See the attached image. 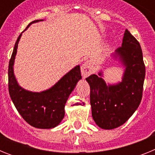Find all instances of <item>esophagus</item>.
Instances as JSON below:
<instances>
[{
  "mask_svg": "<svg viewBox=\"0 0 155 155\" xmlns=\"http://www.w3.org/2000/svg\"><path fill=\"white\" fill-rule=\"evenodd\" d=\"M81 74L84 78L89 76L91 73H92V66H91V63L88 61H86L84 64L81 65Z\"/></svg>",
  "mask_w": 155,
  "mask_h": 155,
  "instance_id": "obj_1",
  "label": "esophagus"
}]
</instances>
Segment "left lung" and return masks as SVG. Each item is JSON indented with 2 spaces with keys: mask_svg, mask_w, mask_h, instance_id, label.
Returning a JSON list of instances; mask_svg holds the SVG:
<instances>
[{
  "mask_svg": "<svg viewBox=\"0 0 155 155\" xmlns=\"http://www.w3.org/2000/svg\"><path fill=\"white\" fill-rule=\"evenodd\" d=\"M124 72L122 81L116 84L105 83L103 71L86 78L90 86L91 114L95 124L104 130L120 127L137 109L142 98L145 66L141 47L126 29L121 47L112 54Z\"/></svg>",
  "mask_w": 155,
  "mask_h": 155,
  "instance_id": "obj_1",
  "label": "left lung"
}]
</instances>
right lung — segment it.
<instances>
[{"label":"right lung","mask_w":155,"mask_h":155,"mask_svg":"<svg viewBox=\"0 0 155 155\" xmlns=\"http://www.w3.org/2000/svg\"><path fill=\"white\" fill-rule=\"evenodd\" d=\"M42 21L43 19L31 21L25 31L31 24ZM22 32L16 41L9 61L8 89L10 97L19 114L31 127L39 129L54 128L64 119L66 102L77 83L81 79L80 66L77 65L71 69L49 89L39 92L25 90L19 85L14 74L15 59Z\"/></svg>","instance_id":"1"}]
</instances>
